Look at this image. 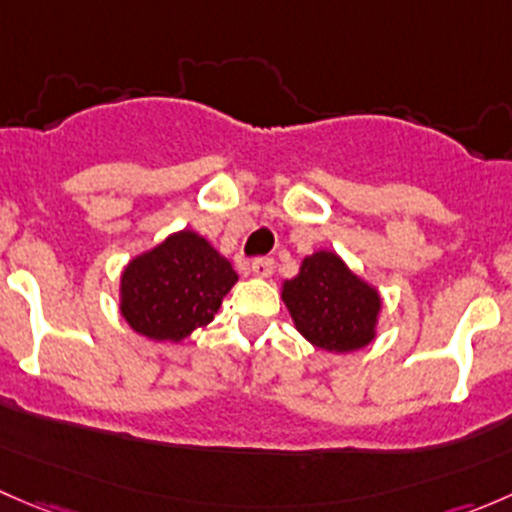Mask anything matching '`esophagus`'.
I'll use <instances>...</instances> for the list:
<instances>
[{
    "instance_id": "esophagus-1",
    "label": "esophagus",
    "mask_w": 512,
    "mask_h": 512,
    "mask_svg": "<svg viewBox=\"0 0 512 512\" xmlns=\"http://www.w3.org/2000/svg\"><path fill=\"white\" fill-rule=\"evenodd\" d=\"M272 270H275V260L272 257H257V260H252V275L270 277Z\"/></svg>"
}]
</instances>
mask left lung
<instances>
[{
	"label": "left lung",
	"mask_w": 512,
	"mask_h": 512,
	"mask_svg": "<svg viewBox=\"0 0 512 512\" xmlns=\"http://www.w3.org/2000/svg\"><path fill=\"white\" fill-rule=\"evenodd\" d=\"M282 299L299 334L314 347L344 354L374 339L379 294L334 252L304 257L299 275L282 287Z\"/></svg>",
	"instance_id": "8db88e82"
}]
</instances>
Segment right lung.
Returning <instances> with one entry per match:
<instances>
[{"instance_id":"add662e5","label":"right lung","mask_w":512,"mask_h":512,"mask_svg":"<svg viewBox=\"0 0 512 512\" xmlns=\"http://www.w3.org/2000/svg\"><path fill=\"white\" fill-rule=\"evenodd\" d=\"M235 282L237 272L205 237L175 232L126 267L121 314L143 337L180 342L213 322Z\"/></svg>"}]
</instances>
